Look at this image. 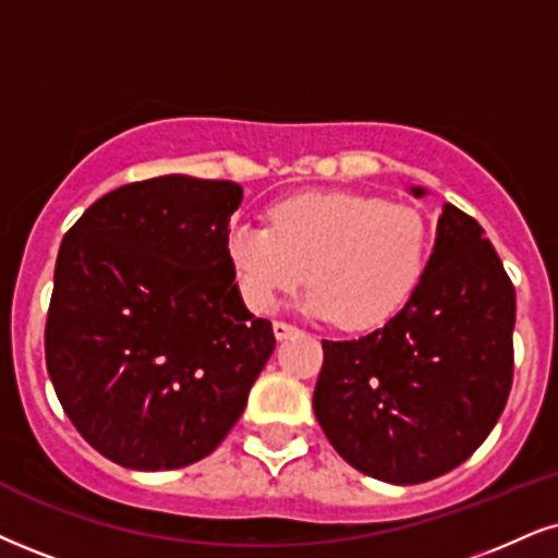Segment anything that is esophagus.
Returning a JSON list of instances; mask_svg holds the SVG:
<instances>
[{
	"label": "esophagus",
	"mask_w": 558,
	"mask_h": 558,
	"mask_svg": "<svg viewBox=\"0 0 558 558\" xmlns=\"http://www.w3.org/2000/svg\"><path fill=\"white\" fill-rule=\"evenodd\" d=\"M294 331H298V326H292V323L274 320V336H277V339H287V336H292Z\"/></svg>",
	"instance_id": "34e87169"
}]
</instances>
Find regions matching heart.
<instances>
[{
    "instance_id": "1",
    "label": "heart",
    "mask_w": 558,
    "mask_h": 558,
    "mask_svg": "<svg viewBox=\"0 0 558 558\" xmlns=\"http://www.w3.org/2000/svg\"><path fill=\"white\" fill-rule=\"evenodd\" d=\"M271 227L235 222L227 256L256 313L311 281L307 311L341 326L375 328L401 311L424 279L432 225L418 206L349 191H313L274 204Z\"/></svg>"
}]
</instances>
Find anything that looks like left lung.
<instances>
[{"label": "left lung", "mask_w": 558, "mask_h": 558, "mask_svg": "<svg viewBox=\"0 0 558 558\" xmlns=\"http://www.w3.org/2000/svg\"><path fill=\"white\" fill-rule=\"evenodd\" d=\"M512 328L514 287L484 227L442 204L429 266L403 311L362 339L323 341L320 429L349 465L388 484L458 469L510 398Z\"/></svg>", "instance_id": "left-lung-1"}]
</instances>
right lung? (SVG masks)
I'll list each match as a JSON object with an SVG mask.
<instances>
[{
	"instance_id": "1",
	"label": "right lung",
	"mask_w": 558,
	"mask_h": 558,
	"mask_svg": "<svg viewBox=\"0 0 558 558\" xmlns=\"http://www.w3.org/2000/svg\"><path fill=\"white\" fill-rule=\"evenodd\" d=\"M232 181L162 175L111 191L61 240L46 367L69 422L123 469L217 450L277 339L227 256Z\"/></svg>"
}]
</instances>
